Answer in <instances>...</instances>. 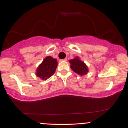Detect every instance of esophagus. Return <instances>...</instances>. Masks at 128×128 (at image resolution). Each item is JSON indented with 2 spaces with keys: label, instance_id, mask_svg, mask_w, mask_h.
Instances as JSON below:
<instances>
[{
  "label": "esophagus",
  "instance_id": "esophagus-1",
  "mask_svg": "<svg viewBox=\"0 0 128 128\" xmlns=\"http://www.w3.org/2000/svg\"><path fill=\"white\" fill-rule=\"evenodd\" d=\"M67 58H64V59H63V60H61V61H67Z\"/></svg>",
  "mask_w": 128,
  "mask_h": 128
}]
</instances>
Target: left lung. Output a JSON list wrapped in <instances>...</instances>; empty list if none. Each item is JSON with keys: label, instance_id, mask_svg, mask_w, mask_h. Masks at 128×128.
Instances as JSON below:
<instances>
[{"label": "left lung", "instance_id": "1", "mask_svg": "<svg viewBox=\"0 0 128 128\" xmlns=\"http://www.w3.org/2000/svg\"><path fill=\"white\" fill-rule=\"evenodd\" d=\"M72 70L74 72L80 74V75H84L88 72V68L84 62L80 61L78 57L74 58L69 61Z\"/></svg>", "mask_w": 128, "mask_h": 128}]
</instances>
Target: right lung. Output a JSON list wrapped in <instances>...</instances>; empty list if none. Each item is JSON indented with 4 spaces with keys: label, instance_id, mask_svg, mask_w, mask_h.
<instances>
[{
    "label": "right lung",
    "instance_id": "obj_1",
    "mask_svg": "<svg viewBox=\"0 0 128 128\" xmlns=\"http://www.w3.org/2000/svg\"><path fill=\"white\" fill-rule=\"evenodd\" d=\"M58 62L57 60L54 59L52 56H47L44 59L42 64L36 70V74L42 80L48 79L55 73Z\"/></svg>",
    "mask_w": 128,
    "mask_h": 128
}]
</instances>
